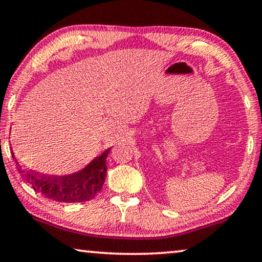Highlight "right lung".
<instances>
[{
  "mask_svg": "<svg viewBox=\"0 0 262 262\" xmlns=\"http://www.w3.org/2000/svg\"><path fill=\"white\" fill-rule=\"evenodd\" d=\"M112 147L95 157L79 171L65 176L42 174L28 169L16 161V166L26 182L35 192L60 203H82L93 200L102 190L106 176V157ZM13 154V158H15Z\"/></svg>",
  "mask_w": 262,
  "mask_h": 262,
  "instance_id": "obj_1",
  "label": "right lung"
}]
</instances>
